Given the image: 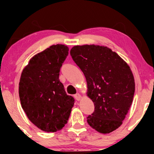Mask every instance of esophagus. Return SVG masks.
<instances>
[{"mask_svg": "<svg viewBox=\"0 0 154 154\" xmlns=\"http://www.w3.org/2000/svg\"><path fill=\"white\" fill-rule=\"evenodd\" d=\"M74 97H75V98L77 100H79L81 99V98H82V96H81V95L79 94V93H77V94H75L74 95Z\"/></svg>", "mask_w": 154, "mask_h": 154, "instance_id": "esophagus-1", "label": "esophagus"}]
</instances>
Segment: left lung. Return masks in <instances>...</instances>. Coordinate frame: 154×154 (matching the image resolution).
Here are the masks:
<instances>
[{
	"label": "left lung",
	"mask_w": 154,
	"mask_h": 154,
	"mask_svg": "<svg viewBox=\"0 0 154 154\" xmlns=\"http://www.w3.org/2000/svg\"><path fill=\"white\" fill-rule=\"evenodd\" d=\"M70 55L85 75L88 95L94 103V111L87 117L88 125L103 134L116 130L128 114L135 93L130 66L104 46L77 45Z\"/></svg>",
	"instance_id": "left-lung-1"
}]
</instances>
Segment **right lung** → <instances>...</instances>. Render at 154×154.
Returning a JSON list of instances; mask_svg holds the SVG:
<instances>
[{"label": "right lung", "instance_id": "obj_1", "mask_svg": "<svg viewBox=\"0 0 154 154\" xmlns=\"http://www.w3.org/2000/svg\"><path fill=\"white\" fill-rule=\"evenodd\" d=\"M68 47L51 45L29 60L19 81L21 104L28 119L45 132H56L67 123L75 99L59 80Z\"/></svg>", "mask_w": 154, "mask_h": 154}]
</instances>
